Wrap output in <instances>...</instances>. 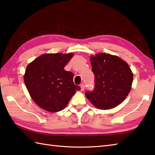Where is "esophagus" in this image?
I'll return each instance as SVG.
<instances>
[{
  "label": "esophagus",
  "mask_w": 155,
  "mask_h": 155,
  "mask_svg": "<svg viewBox=\"0 0 155 155\" xmlns=\"http://www.w3.org/2000/svg\"><path fill=\"white\" fill-rule=\"evenodd\" d=\"M80 87H81V91H84L85 90V85L84 84H81L80 86Z\"/></svg>",
  "instance_id": "esophagus-1"
}]
</instances>
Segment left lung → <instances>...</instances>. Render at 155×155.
I'll return each instance as SVG.
<instances>
[{"label":"left lung","mask_w":155,"mask_h":155,"mask_svg":"<svg viewBox=\"0 0 155 155\" xmlns=\"http://www.w3.org/2000/svg\"><path fill=\"white\" fill-rule=\"evenodd\" d=\"M90 60L95 87L92 91H86V97L98 109L118 106L130 93L133 81L128 64L118 56L104 53L91 56Z\"/></svg>","instance_id":"left-lung-1"}]
</instances>
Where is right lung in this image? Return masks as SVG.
<instances>
[{"instance_id":"add662e5","label":"right lung","mask_w":155,"mask_h":155,"mask_svg":"<svg viewBox=\"0 0 155 155\" xmlns=\"http://www.w3.org/2000/svg\"><path fill=\"white\" fill-rule=\"evenodd\" d=\"M73 53H45L27 66L25 84L31 98L40 108L51 112H59L80 87L74 83V74L64 69Z\"/></svg>"}]
</instances>
